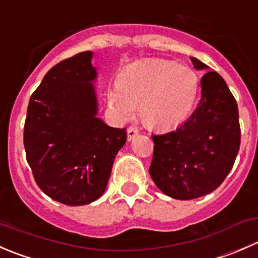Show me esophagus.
<instances>
[{
    "instance_id": "34e87169",
    "label": "esophagus",
    "mask_w": 258,
    "mask_h": 258,
    "mask_svg": "<svg viewBox=\"0 0 258 258\" xmlns=\"http://www.w3.org/2000/svg\"><path fill=\"white\" fill-rule=\"evenodd\" d=\"M137 135H139V130H137V127L130 126L128 128H127V139H128V141L134 140Z\"/></svg>"
}]
</instances>
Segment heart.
Wrapping results in <instances>:
<instances>
[{
    "label": "heart",
    "instance_id": "1",
    "mask_svg": "<svg viewBox=\"0 0 258 258\" xmlns=\"http://www.w3.org/2000/svg\"><path fill=\"white\" fill-rule=\"evenodd\" d=\"M199 89V77L189 66L170 60H145L118 73L107 102L118 118L127 119L139 106L149 127L169 130L189 117Z\"/></svg>",
    "mask_w": 258,
    "mask_h": 258
}]
</instances>
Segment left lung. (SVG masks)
Instances as JSON below:
<instances>
[{
	"label": "left lung",
	"mask_w": 258,
	"mask_h": 258,
	"mask_svg": "<svg viewBox=\"0 0 258 258\" xmlns=\"http://www.w3.org/2000/svg\"><path fill=\"white\" fill-rule=\"evenodd\" d=\"M198 71L208 67L190 57ZM201 102L174 131L152 135L150 175L164 194L190 201L216 190L232 170L241 144L238 107L224 79L207 72Z\"/></svg>",
	"instance_id": "8db88e82"
}]
</instances>
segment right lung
Segmentation results:
<instances>
[{
    "instance_id": "obj_1",
    "label": "right lung",
    "mask_w": 258,
    "mask_h": 258,
    "mask_svg": "<svg viewBox=\"0 0 258 258\" xmlns=\"http://www.w3.org/2000/svg\"><path fill=\"white\" fill-rule=\"evenodd\" d=\"M92 51L52 67L32 93L24 128L26 160L40 189L66 206H86L106 190L127 140L97 117Z\"/></svg>"
}]
</instances>
